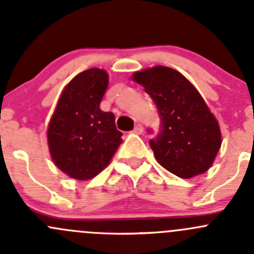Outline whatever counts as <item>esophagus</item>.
<instances>
[{
	"mask_svg": "<svg viewBox=\"0 0 254 254\" xmlns=\"http://www.w3.org/2000/svg\"><path fill=\"white\" fill-rule=\"evenodd\" d=\"M142 130H143L142 125L141 124H136V125H135L134 130H132V132H134V134H141Z\"/></svg>",
	"mask_w": 254,
	"mask_h": 254,
	"instance_id": "esophagus-1",
	"label": "esophagus"
}]
</instances>
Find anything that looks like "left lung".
I'll return each instance as SVG.
<instances>
[{"instance_id":"1","label":"left lung","mask_w":254,"mask_h":254,"mask_svg":"<svg viewBox=\"0 0 254 254\" xmlns=\"http://www.w3.org/2000/svg\"><path fill=\"white\" fill-rule=\"evenodd\" d=\"M132 78L145 88L160 114L161 129L150 140L158 163L181 178L206 172L220 150L221 132L195 87L165 66L136 72Z\"/></svg>"}]
</instances>
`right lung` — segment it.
<instances>
[{
	"instance_id": "obj_1",
	"label": "right lung",
	"mask_w": 254,
	"mask_h": 254,
	"mask_svg": "<svg viewBox=\"0 0 254 254\" xmlns=\"http://www.w3.org/2000/svg\"><path fill=\"white\" fill-rule=\"evenodd\" d=\"M108 81V73L99 68L78 73L65 87L49 123L51 158L71 178L98 175L123 141L114 114L99 108Z\"/></svg>"
}]
</instances>
